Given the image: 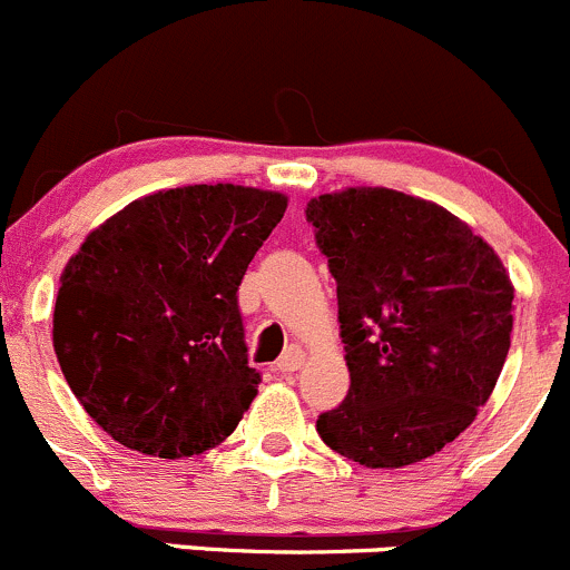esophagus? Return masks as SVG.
Listing matches in <instances>:
<instances>
[{"instance_id":"esophagus-1","label":"esophagus","mask_w":570,"mask_h":570,"mask_svg":"<svg viewBox=\"0 0 570 570\" xmlns=\"http://www.w3.org/2000/svg\"><path fill=\"white\" fill-rule=\"evenodd\" d=\"M304 365V352L302 348H287L283 357L277 360V365H274V371H279V374H293V371H298Z\"/></svg>"}]
</instances>
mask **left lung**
I'll use <instances>...</instances> for the list:
<instances>
[{
    "label": "left lung",
    "instance_id": "8db88e82",
    "mask_svg": "<svg viewBox=\"0 0 570 570\" xmlns=\"http://www.w3.org/2000/svg\"><path fill=\"white\" fill-rule=\"evenodd\" d=\"M304 213L337 283L352 380L315 430L365 469L421 463L493 393L510 352V277L469 224L402 190L346 188Z\"/></svg>",
    "mask_w": 570,
    "mask_h": 570
}]
</instances>
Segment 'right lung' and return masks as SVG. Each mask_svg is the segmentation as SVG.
Segmentation results:
<instances>
[{
    "label": "right lung",
    "mask_w": 570,
    "mask_h": 570,
    "mask_svg": "<svg viewBox=\"0 0 570 570\" xmlns=\"http://www.w3.org/2000/svg\"><path fill=\"white\" fill-rule=\"evenodd\" d=\"M287 196L188 185L129 202L66 263L52 343L96 424L132 452L190 458L257 396L238 285Z\"/></svg>",
    "instance_id": "add662e5"
}]
</instances>
